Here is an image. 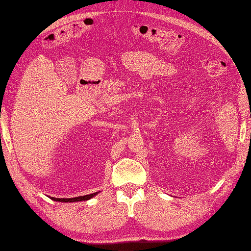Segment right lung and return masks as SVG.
<instances>
[{
	"label": "right lung",
	"instance_id": "right-lung-1",
	"mask_svg": "<svg viewBox=\"0 0 251 251\" xmlns=\"http://www.w3.org/2000/svg\"><path fill=\"white\" fill-rule=\"evenodd\" d=\"M98 192L92 193V195H87V196H81V197H76V198H69V199H59V198H51L53 201H58V202H77V201H86L92 199L93 197H95Z\"/></svg>",
	"mask_w": 251,
	"mask_h": 251
}]
</instances>
